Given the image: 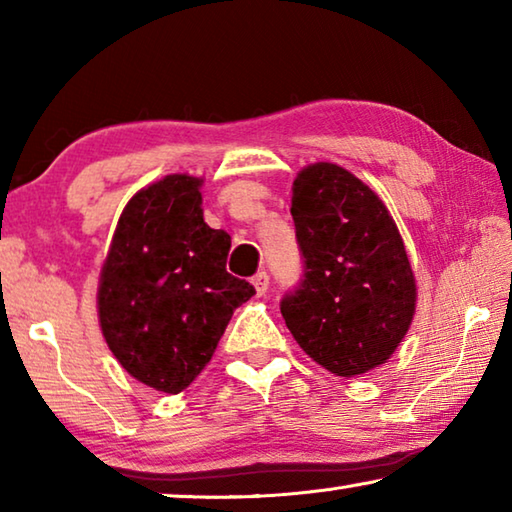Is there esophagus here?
Listing matches in <instances>:
<instances>
[{"mask_svg":"<svg viewBox=\"0 0 512 512\" xmlns=\"http://www.w3.org/2000/svg\"><path fill=\"white\" fill-rule=\"evenodd\" d=\"M253 287H255V291H257V296H264V293L268 291V275L262 271V273H257L255 277H253Z\"/></svg>","mask_w":512,"mask_h":512,"instance_id":"1","label":"esophagus"}]
</instances>
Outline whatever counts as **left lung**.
<instances>
[{
    "mask_svg": "<svg viewBox=\"0 0 512 512\" xmlns=\"http://www.w3.org/2000/svg\"><path fill=\"white\" fill-rule=\"evenodd\" d=\"M291 216L302 277L280 309L293 339L339 377L386 363L415 314V277L386 205L339 164L316 162L293 183Z\"/></svg>",
    "mask_w": 512,
    "mask_h": 512,
    "instance_id": "8db88e82",
    "label": "left lung"
}]
</instances>
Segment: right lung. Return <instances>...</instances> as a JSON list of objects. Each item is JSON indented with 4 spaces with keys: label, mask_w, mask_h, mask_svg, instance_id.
Here are the masks:
<instances>
[{
    "label": "right lung",
    "mask_w": 512,
    "mask_h": 512,
    "mask_svg": "<svg viewBox=\"0 0 512 512\" xmlns=\"http://www.w3.org/2000/svg\"><path fill=\"white\" fill-rule=\"evenodd\" d=\"M203 180L173 173L119 216L99 282L103 339L142 384L176 395L201 375L255 287L225 271L230 235L203 219Z\"/></svg>",
    "instance_id": "add662e5"
}]
</instances>
